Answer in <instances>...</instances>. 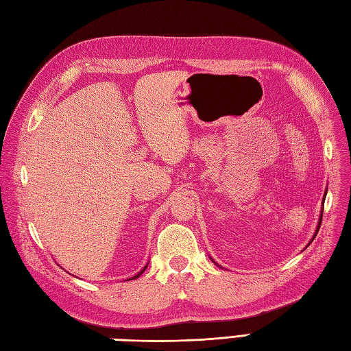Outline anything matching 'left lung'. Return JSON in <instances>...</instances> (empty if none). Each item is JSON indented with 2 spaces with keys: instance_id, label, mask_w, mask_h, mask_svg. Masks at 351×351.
Listing matches in <instances>:
<instances>
[{
  "instance_id": "8db88e82",
  "label": "left lung",
  "mask_w": 351,
  "mask_h": 351,
  "mask_svg": "<svg viewBox=\"0 0 351 351\" xmlns=\"http://www.w3.org/2000/svg\"><path fill=\"white\" fill-rule=\"evenodd\" d=\"M321 222H322V217H321V219H319V224H317V230H316V232L319 231V227H321ZM316 236V234H315ZM315 236H313V239H315Z\"/></svg>"
}]
</instances>
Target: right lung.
<instances>
[{
  "label": "right lung",
  "instance_id": "obj_1",
  "mask_svg": "<svg viewBox=\"0 0 351 351\" xmlns=\"http://www.w3.org/2000/svg\"><path fill=\"white\" fill-rule=\"evenodd\" d=\"M145 269H146V268H145ZM145 269H143V271H145ZM143 271H142V272H143ZM142 272H141V274H142ZM141 274H137V275H136V277H134V278H137V277H139V275H141ZM130 280H132V278H130Z\"/></svg>",
  "mask_w": 351,
  "mask_h": 351
}]
</instances>
